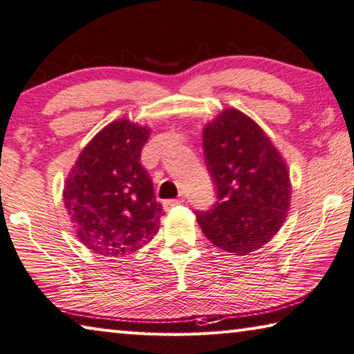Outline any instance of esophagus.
<instances>
[{"mask_svg": "<svg viewBox=\"0 0 354 354\" xmlns=\"http://www.w3.org/2000/svg\"><path fill=\"white\" fill-rule=\"evenodd\" d=\"M183 202H185L183 199H169V201H165L163 202V207H165V209L167 212V209H171L174 207L180 205V203H183Z\"/></svg>", "mask_w": 354, "mask_h": 354, "instance_id": "34e87169", "label": "esophagus"}]
</instances>
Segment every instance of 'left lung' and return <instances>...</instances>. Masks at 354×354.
<instances>
[{"label": "left lung", "instance_id": "8db88e82", "mask_svg": "<svg viewBox=\"0 0 354 354\" xmlns=\"http://www.w3.org/2000/svg\"><path fill=\"white\" fill-rule=\"evenodd\" d=\"M203 152L216 188L208 212H196L202 232L233 255H249L280 230L290 203L288 166L258 124L225 109L203 129Z\"/></svg>", "mask_w": 354, "mask_h": 354}]
</instances>
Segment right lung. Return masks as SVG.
Masks as SVG:
<instances>
[{"mask_svg": "<svg viewBox=\"0 0 354 354\" xmlns=\"http://www.w3.org/2000/svg\"><path fill=\"white\" fill-rule=\"evenodd\" d=\"M151 129L129 120L105 126L76 160L64 203L80 243L105 257H122L151 243L161 203L140 157Z\"/></svg>", "mask_w": 354, "mask_h": 354, "instance_id": "1", "label": "right lung"}]
</instances>
